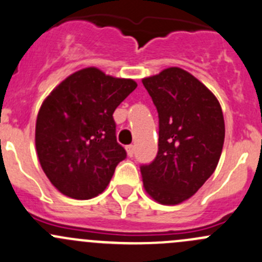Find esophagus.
Returning a JSON list of instances; mask_svg holds the SVG:
<instances>
[{
	"label": "esophagus",
	"mask_w": 262,
	"mask_h": 262,
	"mask_svg": "<svg viewBox=\"0 0 262 262\" xmlns=\"http://www.w3.org/2000/svg\"><path fill=\"white\" fill-rule=\"evenodd\" d=\"M125 149H126V153H128L129 157H133V155H134V146H133V144H129V146H126Z\"/></svg>",
	"instance_id": "1"
}]
</instances>
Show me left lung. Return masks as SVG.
<instances>
[{
	"instance_id": "8db88e82",
	"label": "left lung",
	"mask_w": 262,
	"mask_h": 262,
	"mask_svg": "<svg viewBox=\"0 0 262 262\" xmlns=\"http://www.w3.org/2000/svg\"><path fill=\"white\" fill-rule=\"evenodd\" d=\"M142 82L160 124L157 156L141 166L144 190L160 204H180L218 165L226 134L221 104L208 87L179 67Z\"/></svg>"
}]
</instances>
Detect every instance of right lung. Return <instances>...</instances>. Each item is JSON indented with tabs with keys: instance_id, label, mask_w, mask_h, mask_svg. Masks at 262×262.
Listing matches in <instances>:
<instances>
[{
	"instance_id": "obj_1",
	"label": "right lung",
	"mask_w": 262,
	"mask_h": 262,
	"mask_svg": "<svg viewBox=\"0 0 262 262\" xmlns=\"http://www.w3.org/2000/svg\"><path fill=\"white\" fill-rule=\"evenodd\" d=\"M136 87L133 80L89 67L68 76L44 100L36 118V153L62 194L86 200L106 189L126 157L116 142L113 114Z\"/></svg>"
}]
</instances>
